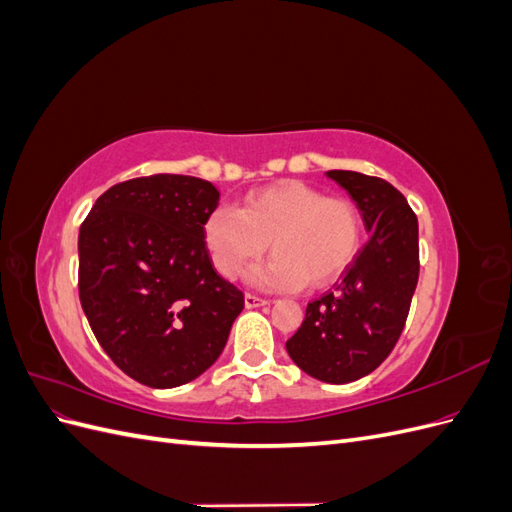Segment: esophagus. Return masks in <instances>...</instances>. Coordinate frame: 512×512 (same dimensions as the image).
<instances>
[{
  "instance_id": "34e87169",
  "label": "esophagus",
  "mask_w": 512,
  "mask_h": 512,
  "mask_svg": "<svg viewBox=\"0 0 512 512\" xmlns=\"http://www.w3.org/2000/svg\"><path fill=\"white\" fill-rule=\"evenodd\" d=\"M262 305H269V301H267V299H262V297H258V294H252V292H247V294H245V307H247V309L262 307Z\"/></svg>"
}]
</instances>
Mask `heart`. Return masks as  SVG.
Segmentation results:
<instances>
[{"label":"heart","instance_id":"obj_1","mask_svg":"<svg viewBox=\"0 0 512 512\" xmlns=\"http://www.w3.org/2000/svg\"><path fill=\"white\" fill-rule=\"evenodd\" d=\"M203 232L213 267L228 280L265 254L269 243L273 256L247 271V280L280 290H297L305 282L322 288L354 260L361 218L350 200L290 179L247 194L241 209H213Z\"/></svg>","mask_w":512,"mask_h":512}]
</instances>
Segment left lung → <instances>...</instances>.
Returning <instances> with one entry per match:
<instances>
[{
    "instance_id": "1",
    "label": "left lung",
    "mask_w": 512,
    "mask_h": 512,
    "mask_svg": "<svg viewBox=\"0 0 512 512\" xmlns=\"http://www.w3.org/2000/svg\"><path fill=\"white\" fill-rule=\"evenodd\" d=\"M359 209L369 241L333 292L307 305L288 342L307 376L346 384L371 374L395 348L418 282V220L389 181L329 170Z\"/></svg>"
}]
</instances>
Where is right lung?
<instances>
[{"label": "right lung", "mask_w": 512, "mask_h": 512, "mask_svg": "<svg viewBox=\"0 0 512 512\" xmlns=\"http://www.w3.org/2000/svg\"><path fill=\"white\" fill-rule=\"evenodd\" d=\"M213 183L138 177L108 188L79 232V297L111 361L151 389L198 378L222 354L243 292L213 269Z\"/></svg>", "instance_id": "obj_1"}]
</instances>
